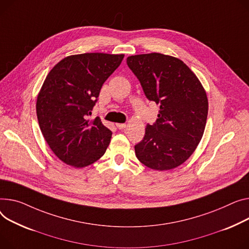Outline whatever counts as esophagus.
<instances>
[{"label":"esophagus","instance_id":"esophagus-1","mask_svg":"<svg viewBox=\"0 0 249 249\" xmlns=\"http://www.w3.org/2000/svg\"><path fill=\"white\" fill-rule=\"evenodd\" d=\"M116 126H117V128L120 129V130L126 128V124H124V123H117V124H116Z\"/></svg>","mask_w":249,"mask_h":249}]
</instances>
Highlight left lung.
Returning a JSON list of instances; mask_svg holds the SVG:
<instances>
[{
	"instance_id": "obj_1",
	"label": "left lung",
	"mask_w": 249,
	"mask_h": 249,
	"mask_svg": "<svg viewBox=\"0 0 249 249\" xmlns=\"http://www.w3.org/2000/svg\"><path fill=\"white\" fill-rule=\"evenodd\" d=\"M146 97L160 104L158 119L147 124L135 145L145 166L164 171L178 167L195 151L206 125L208 99L199 79L178 58L160 53L127 58Z\"/></svg>"
}]
</instances>
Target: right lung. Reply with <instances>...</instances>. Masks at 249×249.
<instances>
[{"instance_id": "obj_1", "label": "right lung", "mask_w": 249, "mask_h": 249, "mask_svg": "<svg viewBox=\"0 0 249 249\" xmlns=\"http://www.w3.org/2000/svg\"><path fill=\"white\" fill-rule=\"evenodd\" d=\"M124 54L85 53L64 58L47 75L37 97L42 134L64 163L83 168L100 159L112 132L96 117L89 120L104 82Z\"/></svg>"}]
</instances>
